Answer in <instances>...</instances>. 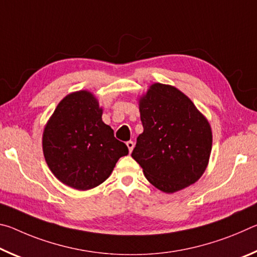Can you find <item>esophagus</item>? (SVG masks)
Returning <instances> with one entry per match:
<instances>
[{"label":"esophagus","mask_w":257,"mask_h":257,"mask_svg":"<svg viewBox=\"0 0 257 257\" xmlns=\"http://www.w3.org/2000/svg\"><path fill=\"white\" fill-rule=\"evenodd\" d=\"M127 146H128V150H129V152H130V153H132L133 150H134L135 143H134L133 141H129V142H127Z\"/></svg>","instance_id":"1"}]
</instances>
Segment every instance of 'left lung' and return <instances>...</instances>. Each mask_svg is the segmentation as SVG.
<instances>
[{
    "label": "left lung",
    "instance_id": "left-lung-1",
    "mask_svg": "<svg viewBox=\"0 0 257 257\" xmlns=\"http://www.w3.org/2000/svg\"><path fill=\"white\" fill-rule=\"evenodd\" d=\"M139 111L144 132L132 156L146 179L164 193L196 182L210 159L212 132L194 103L176 87L154 84Z\"/></svg>",
    "mask_w": 257,
    "mask_h": 257
}]
</instances>
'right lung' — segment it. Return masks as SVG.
<instances>
[{"label":"right lung","instance_id":"1","mask_svg":"<svg viewBox=\"0 0 257 257\" xmlns=\"http://www.w3.org/2000/svg\"><path fill=\"white\" fill-rule=\"evenodd\" d=\"M43 152L60 181L87 190L105 181L129 151L102 121V108L94 95L80 90L56 106L43 134Z\"/></svg>","mask_w":257,"mask_h":257}]
</instances>
